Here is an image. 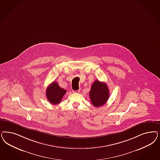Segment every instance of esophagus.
Instances as JSON below:
<instances>
[{
    "mask_svg": "<svg viewBox=\"0 0 160 160\" xmlns=\"http://www.w3.org/2000/svg\"><path fill=\"white\" fill-rule=\"evenodd\" d=\"M80 89H78V90H77V91H73V92L74 93H79V92H80Z\"/></svg>",
    "mask_w": 160,
    "mask_h": 160,
    "instance_id": "1",
    "label": "esophagus"
}]
</instances>
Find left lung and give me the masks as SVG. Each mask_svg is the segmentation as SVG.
I'll use <instances>...</instances> for the list:
<instances>
[{"label": "left lung", "instance_id": "obj_1", "mask_svg": "<svg viewBox=\"0 0 160 160\" xmlns=\"http://www.w3.org/2000/svg\"><path fill=\"white\" fill-rule=\"evenodd\" d=\"M109 96L108 88L105 83L97 80L93 83L89 92V97L94 107H99L102 106L107 102Z\"/></svg>", "mask_w": 160, "mask_h": 160}]
</instances>
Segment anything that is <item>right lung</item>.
I'll return each instance as SVG.
<instances>
[{"label": "right lung", "instance_id": "obj_1", "mask_svg": "<svg viewBox=\"0 0 160 160\" xmlns=\"http://www.w3.org/2000/svg\"><path fill=\"white\" fill-rule=\"evenodd\" d=\"M46 95L47 99L50 103L57 105L60 103L63 95L67 92L65 89L61 88L58 83L53 82L47 88Z\"/></svg>", "mask_w": 160, "mask_h": 160}]
</instances>
